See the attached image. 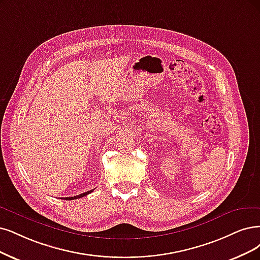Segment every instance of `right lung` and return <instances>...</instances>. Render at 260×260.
<instances>
[{"instance_id": "add662e5", "label": "right lung", "mask_w": 260, "mask_h": 260, "mask_svg": "<svg viewBox=\"0 0 260 260\" xmlns=\"http://www.w3.org/2000/svg\"><path fill=\"white\" fill-rule=\"evenodd\" d=\"M94 189H91V190H88V191H85V193H83V194H80V195H77V196H74V197H66L65 199L66 200H73V199H77V198H81V197H83V196H85V195H88V194H90V193H92Z\"/></svg>"}]
</instances>
